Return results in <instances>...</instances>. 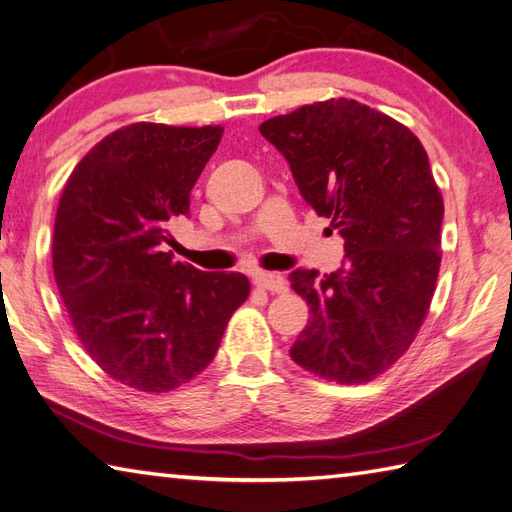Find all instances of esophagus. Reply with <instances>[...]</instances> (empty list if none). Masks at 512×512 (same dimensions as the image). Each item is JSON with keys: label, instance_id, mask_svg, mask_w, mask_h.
I'll use <instances>...</instances> for the list:
<instances>
[{"label": "esophagus", "instance_id": "1", "mask_svg": "<svg viewBox=\"0 0 512 512\" xmlns=\"http://www.w3.org/2000/svg\"><path fill=\"white\" fill-rule=\"evenodd\" d=\"M254 283L258 289L263 291H271V294H287V280L278 274H267V271H258L254 274Z\"/></svg>", "mask_w": 512, "mask_h": 512}]
</instances>
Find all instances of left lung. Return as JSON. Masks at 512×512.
I'll return each instance as SVG.
<instances>
[{"label":"left lung","instance_id":"obj_1","mask_svg":"<svg viewBox=\"0 0 512 512\" xmlns=\"http://www.w3.org/2000/svg\"><path fill=\"white\" fill-rule=\"evenodd\" d=\"M302 198L344 238V263L294 269L309 322L289 356L338 384H362L411 347L440 271L444 201L420 139L353 99H329L260 123Z\"/></svg>","mask_w":512,"mask_h":512}]
</instances>
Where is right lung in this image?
<instances>
[{"label":"right lung","instance_id":"obj_1","mask_svg":"<svg viewBox=\"0 0 512 512\" xmlns=\"http://www.w3.org/2000/svg\"><path fill=\"white\" fill-rule=\"evenodd\" d=\"M221 137V125H125L83 156L61 192L57 289L88 356L130 389L190 382L249 296L243 274L201 271L168 252L170 225L190 216V192Z\"/></svg>","mask_w":512,"mask_h":512}]
</instances>
